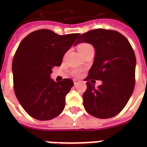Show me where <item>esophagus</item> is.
I'll return each mask as SVG.
<instances>
[{"mask_svg": "<svg viewBox=\"0 0 147 147\" xmlns=\"http://www.w3.org/2000/svg\"><path fill=\"white\" fill-rule=\"evenodd\" d=\"M74 82V85H78V83H80V81L78 80V79H73Z\"/></svg>", "mask_w": 147, "mask_h": 147, "instance_id": "obj_1", "label": "esophagus"}]
</instances>
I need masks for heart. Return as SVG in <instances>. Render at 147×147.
Instances as JSON below:
<instances>
[{
  "mask_svg": "<svg viewBox=\"0 0 147 147\" xmlns=\"http://www.w3.org/2000/svg\"><path fill=\"white\" fill-rule=\"evenodd\" d=\"M78 50L79 52V53H83L85 52H87L88 50H94V48L92 47V45L89 44V43H81L78 46ZM79 70H74L72 71V73L75 76H78L79 74Z\"/></svg>",
  "mask_w": 147,
  "mask_h": 147,
  "instance_id": "obj_1",
  "label": "heart"
}]
</instances>
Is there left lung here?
<instances>
[{
	"label": "left lung",
	"instance_id": "8db88e82",
	"mask_svg": "<svg viewBox=\"0 0 147 147\" xmlns=\"http://www.w3.org/2000/svg\"><path fill=\"white\" fill-rule=\"evenodd\" d=\"M90 43L94 60L86 81L100 80L98 88L89 82L83 94L86 111L97 118L116 116L125 107L134 89L136 57L127 39L118 32L104 29L83 33L75 45ZM91 81V82H92Z\"/></svg>",
	"mask_w": 147,
	"mask_h": 147
}]
</instances>
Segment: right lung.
Here are the masks:
<instances>
[{"mask_svg": "<svg viewBox=\"0 0 147 147\" xmlns=\"http://www.w3.org/2000/svg\"><path fill=\"white\" fill-rule=\"evenodd\" d=\"M79 35L60 36L49 30H40L20 43L12 62L13 88L20 105L33 118L49 121L64 109L65 96L74 83L69 78L55 82L50 75L54 67L61 65L64 55Z\"/></svg>", "mask_w": 147, "mask_h": 147, "instance_id": "1", "label": "right lung"}]
</instances>
